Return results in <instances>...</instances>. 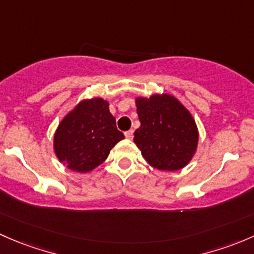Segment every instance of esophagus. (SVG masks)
Segmentation results:
<instances>
[{
	"label": "esophagus",
	"mask_w": 254,
	"mask_h": 254,
	"mask_svg": "<svg viewBox=\"0 0 254 254\" xmlns=\"http://www.w3.org/2000/svg\"><path fill=\"white\" fill-rule=\"evenodd\" d=\"M125 135H126L127 139H133V130L129 129L127 132H125Z\"/></svg>",
	"instance_id": "1"
}]
</instances>
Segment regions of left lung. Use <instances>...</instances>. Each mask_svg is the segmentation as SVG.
<instances>
[{
  "label": "left lung",
  "instance_id": "left-lung-1",
  "mask_svg": "<svg viewBox=\"0 0 254 254\" xmlns=\"http://www.w3.org/2000/svg\"><path fill=\"white\" fill-rule=\"evenodd\" d=\"M140 127L134 143L150 166L177 171L192 160L198 145V128L190 112L170 94L135 98Z\"/></svg>",
  "mask_w": 254,
  "mask_h": 254
}]
</instances>
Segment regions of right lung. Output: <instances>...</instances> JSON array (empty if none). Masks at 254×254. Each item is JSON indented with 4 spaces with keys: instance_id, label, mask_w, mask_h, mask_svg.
Returning <instances> with one entry per match:
<instances>
[{
    "instance_id": "1",
    "label": "right lung",
    "mask_w": 254,
    "mask_h": 254,
    "mask_svg": "<svg viewBox=\"0 0 254 254\" xmlns=\"http://www.w3.org/2000/svg\"><path fill=\"white\" fill-rule=\"evenodd\" d=\"M125 138L101 98L82 100L64 117L54 135L60 163L77 172H89L103 164L110 150Z\"/></svg>"
}]
</instances>
